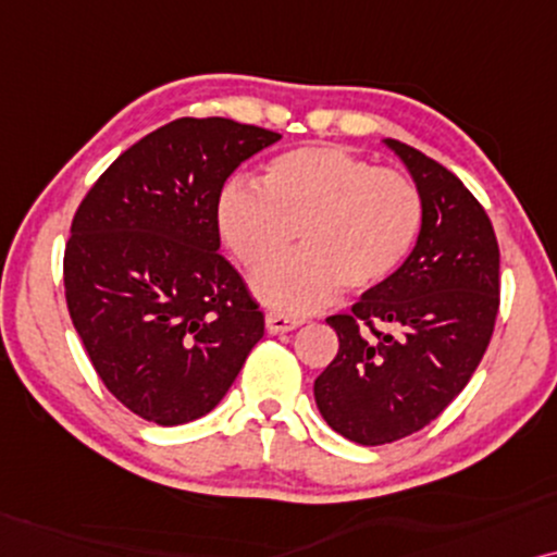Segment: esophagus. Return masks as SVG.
I'll return each mask as SVG.
<instances>
[{
	"mask_svg": "<svg viewBox=\"0 0 557 557\" xmlns=\"http://www.w3.org/2000/svg\"><path fill=\"white\" fill-rule=\"evenodd\" d=\"M306 321L295 315H285V313H267V331L270 333H287L295 331L298 325H302Z\"/></svg>",
	"mask_w": 557,
	"mask_h": 557,
	"instance_id": "1",
	"label": "esophagus"
}]
</instances>
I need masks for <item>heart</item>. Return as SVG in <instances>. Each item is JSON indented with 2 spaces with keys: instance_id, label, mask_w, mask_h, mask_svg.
I'll use <instances>...</instances> for the list:
<instances>
[{
  "instance_id": "1",
  "label": "heart",
  "mask_w": 557,
  "mask_h": 557,
  "mask_svg": "<svg viewBox=\"0 0 557 557\" xmlns=\"http://www.w3.org/2000/svg\"><path fill=\"white\" fill-rule=\"evenodd\" d=\"M422 219L410 175L333 145L277 154L264 165L262 188L234 181L216 203L219 232L236 259L249 272L268 267L255 280L257 295L285 313L325 306L341 285L364 293L387 283L418 244ZM298 231L304 251L278 263Z\"/></svg>"
}]
</instances>
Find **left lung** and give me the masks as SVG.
<instances>
[{
	"mask_svg": "<svg viewBox=\"0 0 557 557\" xmlns=\"http://www.w3.org/2000/svg\"><path fill=\"white\" fill-rule=\"evenodd\" d=\"M384 145L410 170L425 219L387 283L325 318L338 354L313 384L323 420L359 446L395 443L438 418L476 372L499 313V244L486 211L441 162L397 139Z\"/></svg>",
	"mask_w": 557,
	"mask_h": 557,
	"instance_id": "left-lung-1",
	"label": "left lung"
}]
</instances>
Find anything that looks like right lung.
Returning <instances> with one entry per match:
<instances>
[{
  "label": "right lung",
  "mask_w": 557,
  "mask_h": 557,
  "mask_svg": "<svg viewBox=\"0 0 557 557\" xmlns=\"http://www.w3.org/2000/svg\"><path fill=\"white\" fill-rule=\"evenodd\" d=\"M277 132L183 116L122 152L81 201L63 257L65 302L96 374L139 418L211 412L264 315L219 255L226 177Z\"/></svg>",
  "instance_id": "add662e5"
}]
</instances>
